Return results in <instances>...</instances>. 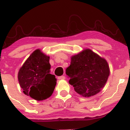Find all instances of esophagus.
Returning a JSON list of instances; mask_svg holds the SVG:
<instances>
[{
    "mask_svg": "<svg viewBox=\"0 0 130 130\" xmlns=\"http://www.w3.org/2000/svg\"><path fill=\"white\" fill-rule=\"evenodd\" d=\"M58 79L59 80H63V79H65V76H58Z\"/></svg>",
    "mask_w": 130,
    "mask_h": 130,
    "instance_id": "esophagus-1",
    "label": "esophagus"
}]
</instances>
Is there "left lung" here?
Here are the masks:
<instances>
[{
	"instance_id": "obj_1",
	"label": "left lung",
	"mask_w": 130,
	"mask_h": 130,
	"mask_svg": "<svg viewBox=\"0 0 130 130\" xmlns=\"http://www.w3.org/2000/svg\"><path fill=\"white\" fill-rule=\"evenodd\" d=\"M66 73L69 83L77 94L90 97L100 91L110 74L108 63L90 49H85L71 57Z\"/></svg>"
}]
</instances>
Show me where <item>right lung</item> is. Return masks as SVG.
<instances>
[{
    "instance_id": "1",
    "label": "right lung",
    "mask_w": 130,
    "mask_h": 130,
    "mask_svg": "<svg viewBox=\"0 0 130 130\" xmlns=\"http://www.w3.org/2000/svg\"><path fill=\"white\" fill-rule=\"evenodd\" d=\"M50 57L40 50H35L27 59L18 73V79L23 92L40 101L52 95L57 79L50 74Z\"/></svg>"
}]
</instances>
